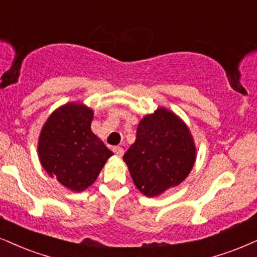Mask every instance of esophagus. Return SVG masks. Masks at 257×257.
<instances>
[{
    "label": "esophagus",
    "instance_id": "obj_1",
    "mask_svg": "<svg viewBox=\"0 0 257 257\" xmlns=\"http://www.w3.org/2000/svg\"><path fill=\"white\" fill-rule=\"evenodd\" d=\"M113 151H114V154H115L116 156H119V157H121L123 155V149L121 147H114Z\"/></svg>",
    "mask_w": 257,
    "mask_h": 257
}]
</instances>
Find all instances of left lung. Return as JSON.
<instances>
[{
    "label": "left lung",
    "mask_w": 257,
    "mask_h": 257,
    "mask_svg": "<svg viewBox=\"0 0 257 257\" xmlns=\"http://www.w3.org/2000/svg\"><path fill=\"white\" fill-rule=\"evenodd\" d=\"M195 157L189 128L175 113L161 107L141 120L136 142L122 158L139 191L156 196L180 185L191 173Z\"/></svg>",
    "instance_id": "1"
}]
</instances>
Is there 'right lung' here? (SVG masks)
I'll list each match as a JSON object with an SVG mask.
<instances>
[{
	"instance_id": "right-lung-1",
	"label": "right lung",
	"mask_w": 257,
	"mask_h": 257,
	"mask_svg": "<svg viewBox=\"0 0 257 257\" xmlns=\"http://www.w3.org/2000/svg\"><path fill=\"white\" fill-rule=\"evenodd\" d=\"M94 112L82 103L57 108L41 128L38 154L41 166L72 192L93 185L113 153L90 130Z\"/></svg>"
}]
</instances>
